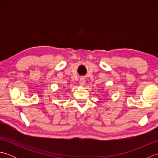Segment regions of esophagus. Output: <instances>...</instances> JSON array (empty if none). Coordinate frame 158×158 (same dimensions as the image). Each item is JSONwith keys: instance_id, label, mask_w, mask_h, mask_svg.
Here are the masks:
<instances>
[{"instance_id": "obj_1", "label": "esophagus", "mask_w": 158, "mask_h": 158, "mask_svg": "<svg viewBox=\"0 0 158 158\" xmlns=\"http://www.w3.org/2000/svg\"><path fill=\"white\" fill-rule=\"evenodd\" d=\"M85 79L84 77H81L79 80V85L81 86H83L85 85Z\"/></svg>"}]
</instances>
